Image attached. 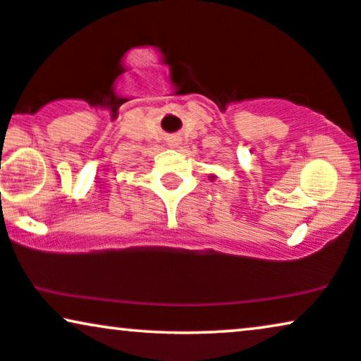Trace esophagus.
I'll return each instance as SVG.
<instances>
[{"instance_id":"obj_1","label":"esophagus","mask_w":361,"mask_h":361,"mask_svg":"<svg viewBox=\"0 0 361 361\" xmlns=\"http://www.w3.org/2000/svg\"><path fill=\"white\" fill-rule=\"evenodd\" d=\"M168 143H170V147H176V145H180V140H178V138H171L170 141H168Z\"/></svg>"}]
</instances>
